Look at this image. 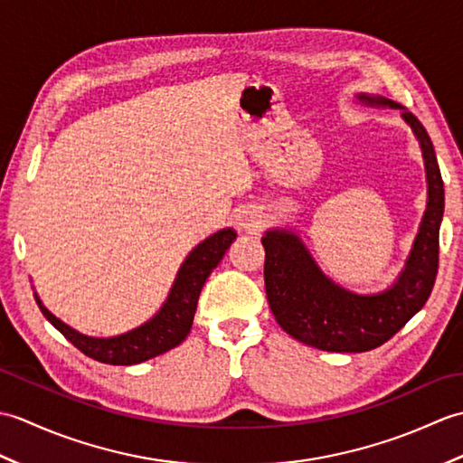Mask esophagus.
<instances>
[{"mask_svg": "<svg viewBox=\"0 0 463 463\" xmlns=\"http://www.w3.org/2000/svg\"><path fill=\"white\" fill-rule=\"evenodd\" d=\"M237 222H239L241 229H244L247 232H257L260 229L262 219H260V214L257 211L247 209V211H241L237 214Z\"/></svg>", "mask_w": 463, "mask_h": 463, "instance_id": "esophagus-1", "label": "esophagus"}]
</instances>
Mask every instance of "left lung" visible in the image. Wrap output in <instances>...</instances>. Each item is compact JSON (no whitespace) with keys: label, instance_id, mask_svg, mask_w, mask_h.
<instances>
[{"label":"left lung","instance_id":"8db88e82","mask_svg":"<svg viewBox=\"0 0 463 463\" xmlns=\"http://www.w3.org/2000/svg\"><path fill=\"white\" fill-rule=\"evenodd\" d=\"M356 97L364 105L402 111L424 156L428 206L406 269L390 288L378 294H356L330 280L297 232L272 229L264 234V287L274 318L292 338L326 352H366L382 346L421 310L438 274L444 181L430 135L418 117L400 103L380 95Z\"/></svg>","mask_w":463,"mask_h":463}]
</instances>
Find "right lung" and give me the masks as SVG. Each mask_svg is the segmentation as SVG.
Here are the masks:
<instances>
[{
    "mask_svg": "<svg viewBox=\"0 0 463 463\" xmlns=\"http://www.w3.org/2000/svg\"><path fill=\"white\" fill-rule=\"evenodd\" d=\"M237 239V232L232 229H222L214 232L213 237L204 239L199 247H194L189 257L184 259L183 267L176 274L173 288L166 297L163 308L155 314V317L145 322L143 326L121 334V336L113 338H91L85 336L67 326L65 322L55 318L49 312L42 300H35L39 304V310L43 317L53 324V326L63 334V336L73 344L77 350H81L85 356H90L97 362L113 364V366H131V364H141L149 358L159 356L163 352H169L171 348L179 346V344L189 336L196 302H199V294L204 287L206 279L216 269L229 250L231 244Z\"/></svg>",
    "mask_w": 463,
    "mask_h": 463,
    "instance_id": "add662e5",
    "label": "right lung"
}]
</instances>
